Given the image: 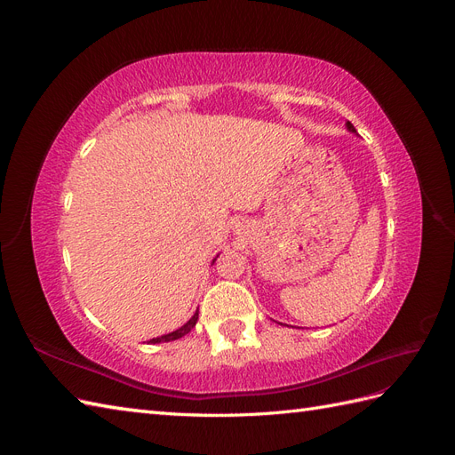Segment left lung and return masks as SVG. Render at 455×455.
<instances>
[{
  "label": "left lung",
  "mask_w": 455,
  "mask_h": 455,
  "mask_svg": "<svg viewBox=\"0 0 455 455\" xmlns=\"http://www.w3.org/2000/svg\"><path fill=\"white\" fill-rule=\"evenodd\" d=\"M346 127H347V131H349V132H355V134H356V131H355V127H353V125H351V121H347V123H346Z\"/></svg>",
  "instance_id": "left-lung-1"
}]
</instances>
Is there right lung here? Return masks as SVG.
Instances as JSON below:
<instances>
[{
	"label": "right lung",
	"instance_id": "right-lung-1",
	"mask_svg": "<svg viewBox=\"0 0 455 455\" xmlns=\"http://www.w3.org/2000/svg\"><path fill=\"white\" fill-rule=\"evenodd\" d=\"M218 258V256H216ZM216 258L212 259V264L216 261ZM197 319H199V309L194 313V316H191V319L184 324V326H180L178 330H174V332H169V334H163V336H159V338H151L148 343H163V341H172V339H178V338H182V336H186L188 332H191V328L196 326V323H197Z\"/></svg>",
	"mask_w": 455,
	"mask_h": 455
}]
</instances>
